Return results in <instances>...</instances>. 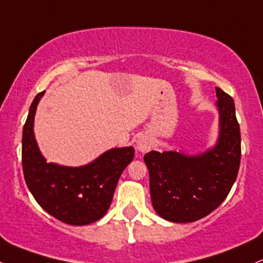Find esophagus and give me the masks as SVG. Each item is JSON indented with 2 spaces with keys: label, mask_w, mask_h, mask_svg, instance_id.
<instances>
[{
  "label": "esophagus",
  "mask_w": 263,
  "mask_h": 263,
  "mask_svg": "<svg viewBox=\"0 0 263 263\" xmlns=\"http://www.w3.org/2000/svg\"><path fill=\"white\" fill-rule=\"evenodd\" d=\"M152 147V138L148 135H141L136 140V149L141 154L148 152Z\"/></svg>",
  "instance_id": "1"
}]
</instances>
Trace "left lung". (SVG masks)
I'll return each mask as SVG.
<instances>
[{"mask_svg":"<svg viewBox=\"0 0 263 263\" xmlns=\"http://www.w3.org/2000/svg\"><path fill=\"white\" fill-rule=\"evenodd\" d=\"M218 137L202 154L151 151L143 160L149 172L152 206L167 221L187 223L206 217L227 197L241 161V135L235 102L216 87Z\"/></svg>","mask_w":263,"mask_h":263,"instance_id":"left-lung-1","label":"left lung"}]
</instances>
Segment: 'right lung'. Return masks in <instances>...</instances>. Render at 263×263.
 <instances>
[{
	"instance_id": "add662e5",
	"label": "right lung",
	"mask_w": 263,
	"mask_h": 263,
	"mask_svg": "<svg viewBox=\"0 0 263 263\" xmlns=\"http://www.w3.org/2000/svg\"><path fill=\"white\" fill-rule=\"evenodd\" d=\"M45 91L34 97L22 134V167L28 190L37 203L57 220L85 226L106 215L118 178L134 160L135 148L116 147L83 166L46 162L34 138L37 105Z\"/></svg>"
}]
</instances>
